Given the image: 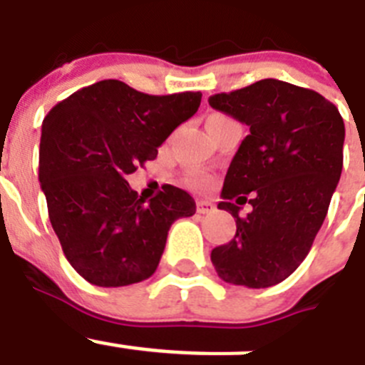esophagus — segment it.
Returning <instances> with one entry per match:
<instances>
[{
    "label": "esophagus",
    "mask_w": 365,
    "mask_h": 365,
    "mask_svg": "<svg viewBox=\"0 0 365 365\" xmlns=\"http://www.w3.org/2000/svg\"><path fill=\"white\" fill-rule=\"evenodd\" d=\"M196 209H198L200 215H207V212L215 211V205L211 202H207V200H198L196 203Z\"/></svg>",
    "instance_id": "1"
}]
</instances>
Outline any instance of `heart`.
Instances as JSON below:
<instances>
[{"label":"heart","instance_id":"b5f03b06","mask_svg":"<svg viewBox=\"0 0 365 365\" xmlns=\"http://www.w3.org/2000/svg\"><path fill=\"white\" fill-rule=\"evenodd\" d=\"M216 116H218V114H216ZM189 182H190V185L202 187V185H205L207 178H205V175H202V173H190Z\"/></svg>","mask_w":365,"mask_h":365}]
</instances>
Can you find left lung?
Returning a JSON list of instances; mask_svg holds the SVG:
<instances>
[{
  "mask_svg": "<svg viewBox=\"0 0 365 365\" xmlns=\"http://www.w3.org/2000/svg\"><path fill=\"white\" fill-rule=\"evenodd\" d=\"M209 105L249 127L218 203L235 216L236 235L211 262L227 284L271 287L297 271L326 220L342 175L344 120L322 94L272 78ZM244 202L253 209L242 219Z\"/></svg>",
  "mask_w": 365,
  "mask_h": 365,
  "instance_id": "obj_1",
  "label": "left lung"
}]
</instances>
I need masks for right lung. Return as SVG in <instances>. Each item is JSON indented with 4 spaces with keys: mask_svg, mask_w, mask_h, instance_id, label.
<instances>
[{
    "mask_svg": "<svg viewBox=\"0 0 365 365\" xmlns=\"http://www.w3.org/2000/svg\"><path fill=\"white\" fill-rule=\"evenodd\" d=\"M200 101V93L150 96L103 80L45 116L39 183L65 258L87 282L123 287L147 280L158 267L170 225L196 212L183 189L163 185L145 202L125 176L156 158Z\"/></svg>",
    "mask_w": 365,
    "mask_h": 365,
    "instance_id": "1",
    "label": "right lung"
}]
</instances>
